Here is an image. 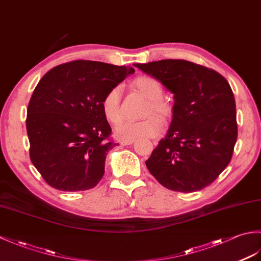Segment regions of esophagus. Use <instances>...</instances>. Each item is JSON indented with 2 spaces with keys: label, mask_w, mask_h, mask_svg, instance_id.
<instances>
[{
  "label": "esophagus",
  "mask_w": 261,
  "mask_h": 261,
  "mask_svg": "<svg viewBox=\"0 0 261 261\" xmlns=\"http://www.w3.org/2000/svg\"><path fill=\"white\" fill-rule=\"evenodd\" d=\"M134 142H135V140H122L121 145L122 146H129V145H132Z\"/></svg>",
  "instance_id": "obj_1"
}]
</instances>
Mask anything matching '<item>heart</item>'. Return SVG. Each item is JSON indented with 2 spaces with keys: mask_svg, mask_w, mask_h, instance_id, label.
<instances>
[{
  "mask_svg": "<svg viewBox=\"0 0 261 261\" xmlns=\"http://www.w3.org/2000/svg\"><path fill=\"white\" fill-rule=\"evenodd\" d=\"M132 86L148 98V104L145 110L146 115H158L164 120L170 118L173 114V107L163 98L164 88L156 79L150 76H139L132 82ZM120 102L121 88L119 86L111 88L102 98V112L110 123L116 124L122 120ZM158 117L150 115L139 121L129 120L122 122L116 127L115 135L122 140H137L157 137L163 131V123Z\"/></svg>",
  "mask_w": 261,
  "mask_h": 261,
  "instance_id": "b5f03b06",
  "label": "heart"
}]
</instances>
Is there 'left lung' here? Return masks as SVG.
<instances>
[{
	"label": "left lung",
	"instance_id": "8db88e82",
	"mask_svg": "<svg viewBox=\"0 0 261 261\" xmlns=\"http://www.w3.org/2000/svg\"><path fill=\"white\" fill-rule=\"evenodd\" d=\"M174 94L173 120L146 162L164 187L191 193L218 178L238 137L236 101L218 71L180 59L135 64Z\"/></svg>",
	"mask_w": 261,
	"mask_h": 261
}]
</instances>
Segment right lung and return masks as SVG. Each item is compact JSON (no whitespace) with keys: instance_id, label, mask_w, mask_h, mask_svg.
Wrapping results in <instances>:
<instances>
[{"instance_id":"1","label":"right lung","mask_w":261,"mask_h":261,"mask_svg":"<svg viewBox=\"0 0 261 261\" xmlns=\"http://www.w3.org/2000/svg\"><path fill=\"white\" fill-rule=\"evenodd\" d=\"M134 67L92 60L58 65L43 75L27 110L30 159L48 185L64 192L98 184L110 149L111 126L102 112L107 92Z\"/></svg>"}]
</instances>
